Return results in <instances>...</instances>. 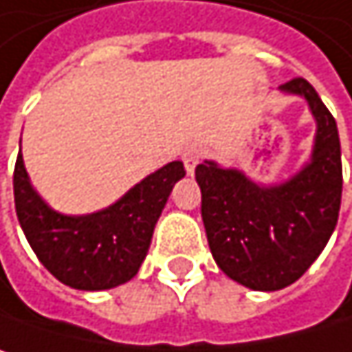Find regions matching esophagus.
Returning a JSON list of instances; mask_svg holds the SVG:
<instances>
[{
	"mask_svg": "<svg viewBox=\"0 0 352 352\" xmlns=\"http://www.w3.org/2000/svg\"><path fill=\"white\" fill-rule=\"evenodd\" d=\"M206 156V148H202V146H192V148H188L186 152H184V164H186V170L190 173V175H194V170H196V166L202 162V158Z\"/></svg>",
	"mask_w": 352,
	"mask_h": 352,
	"instance_id": "1",
	"label": "esophagus"
}]
</instances>
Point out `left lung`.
I'll list each match as a JSON object with an SVG mask.
<instances>
[{
  "label": "left lung",
  "mask_w": 352,
  "mask_h": 352,
  "mask_svg": "<svg viewBox=\"0 0 352 352\" xmlns=\"http://www.w3.org/2000/svg\"><path fill=\"white\" fill-rule=\"evenodd\" d=\"M280 90L303 96L318 123L311 158L297 175L260 186L210 160L196 166L212 258L229 278L254 291H278L305 274L336 227L342 198L332 113L305 78H293Z\"/></svg>",
  "instance_id": "8db88e82"
}]
</instances>
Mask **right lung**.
Returning <instances> with one entry per match:
<instances>
[{"label":"right lung","mask_w":352,"mask_h":352,"mask_svg":"<svg viewBox=\"0 0 352 352\" xmlns=\"http://www.w3.org/2000/svg\"><path fill=\"white\" fill-rule=\"evenodd\" d=\"M184 175V162L173 160L109 208L67 217L49 208L34 192L20 152L14 168L16 214L32 252L59 283L80 291H104L138 274L154 225Z\"/></svg>","instance_id":"right-lung-1"}]
</instances>
